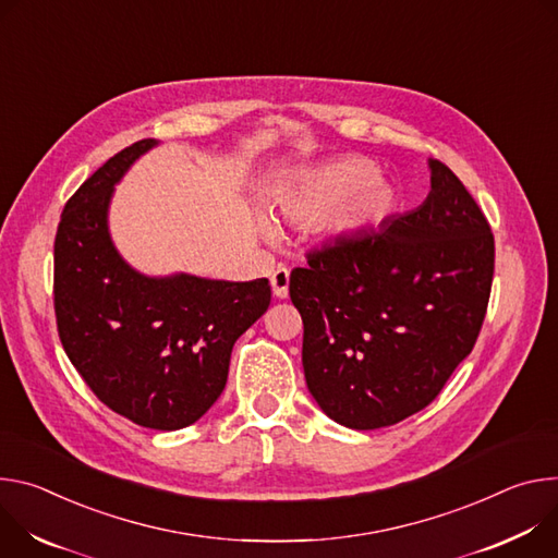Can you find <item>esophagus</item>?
Segmentation results:
<instances>
[{
  "label": "esophagus",
  "instance_id": "1",
  "mask_svg": "<svg viewBox=\"0 0 558 558\" xmlns=\"http://www.w3.org/2000/svg\"><path fill=\"white\" fill-rule=\"evenodd\" d=\"M272 283V292L277 299H286L288 296V286H290V270L286 266H277V270L270 277Z\"/></svg>",
  "mask_w": 558,
  "mask_h": 558
}]
</instances>
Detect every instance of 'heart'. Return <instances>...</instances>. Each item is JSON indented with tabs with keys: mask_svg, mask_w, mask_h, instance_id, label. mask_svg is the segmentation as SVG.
Returning <instances> with one entry per match:
<instances>
[{
	"mask_svg": "<svg viewBox=\"0 0 558 558\" xmlns=\"http://www.w3.org/2000/svg\"><path fill=\"white\" fill-rule=\"evenodd\" d=\"M369 166L356 157H341L307 172L283 199L281 213L292 223L322 219L319 232L326 241H345L381 223L392 208L390 185L367 174Z\"/></svg>",
	"mask_w": 558,
	"mask_h": 558,
	"instance_id": "b5f03b06",
	"label": "heart"
}]
</instances>
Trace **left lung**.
<instances>
[{
  "label": "left lung",
  "instance_id": "1",
  "mask_svg": "<svg viewBox=\"0 0 558 558\" xmlns=\"http://www.w3.org/2000/svg\"><path fill=\"white\" fill-rule=\"evenodd\" d=\"M427 168L418 208L326 245L290 275L307 390L352 429L395 425L435 401L485 319L489 223L446 163Z\"/></svg>",
  "mask_w": 558,
  "mask_h": 558
}]
</instances>
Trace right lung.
Segmentation results:
<instances>
[{
	"instance_id": "obj_1",
	"label": "right lung",
	"mask_w": 558,
	"mask_h": 558,
	"mask_svg": "<svg viewBox=\"0 0 558 558\" xmlns=\"http://www.w3.org/2000/svg\"><path fill=\"white\" fill-rule=\"evenodd\" d=\"M155 146L123 148L69 199L54 236V315L61 345L99 401L170 432L219 399L232 345L268 311L270 283L150 277L119 255L108 228L114 185Z\"/></svg>"
}]
</instances>
